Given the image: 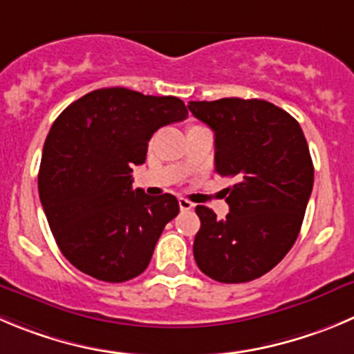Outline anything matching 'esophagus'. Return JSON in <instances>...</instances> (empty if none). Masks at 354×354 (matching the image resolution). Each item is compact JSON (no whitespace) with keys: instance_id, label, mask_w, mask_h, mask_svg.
<instances>
[{"instance_id":"esophagus-1","label":"esophagus","mask_w":354,"mask_h":354,"mask_svg":"<svg viewBox=\"0 0 354 354\" xmlns=\"http://www.w3.org/2000/svg\"><path fill=\"white\" fill-rule=\"evenodd\" d=\"M179 207H180V212H189L193 210L194 205L191 203L189 200H186V198H179Z\"/></svg>"}]
</instances>
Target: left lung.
Segmentation results:
<instances>
[{
    "label": "left lung",
    "mask_w": 354,
    "mask_h": 354,
    "mask_svg": "<svg viewBox=\"0 0 354 354\" xmlns=\"http://www.w3.org/2000/svg\"><path fill=\"white\" fill-rule=\"evenodd\" d=\"M187 107L214 130L215 171L236 183L225 189V218L196 207L194 261L221 283L261 278L294 247L311 196L315 168L301 124L261 99L193 100Z\"/></svg>",
    "instance_id": "1"
}]
</instances>
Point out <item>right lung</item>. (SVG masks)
Here are the masks:
<instances>
[{
	"instance_id": "right-lung-1",
	"label": "right lung",
	"mask_w": 354,
	"mask_h": 354,
	"mask_svg": "<svg viewBox=\"0 0 354 354\" xmlns=\"http://www.w3.org/2000/svg\"><path fill=\"white\" fill-rule=\"evenodd\" d=\"M187 118L177 97L100 88L60 113L43 146L38 189L64 257L85 274L129 281L149 266L165 225L179 214L171 194L132 189V167L165 124Z\"/></svg>"
}]
</instances>
